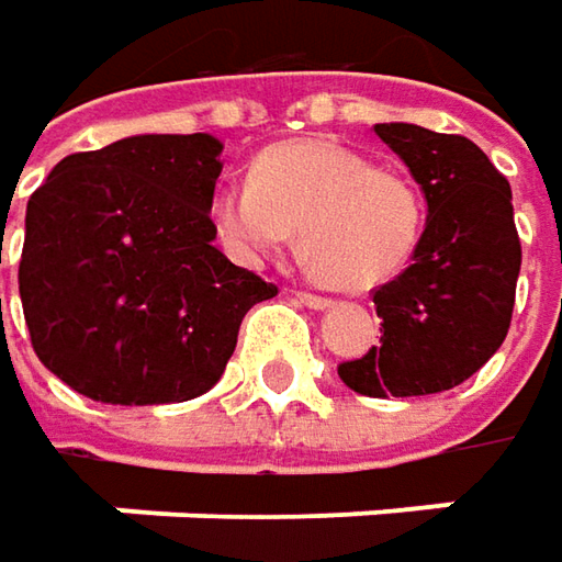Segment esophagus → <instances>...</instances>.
<instances>
[{
    "instance_id": "esophagus-1",
    "label": "esophagus",
    "mask_w": 562,
    "mask_h": 562,
    "mask_svg": "<svg viewBox=\"0 0 562 562\" xmlns=\"http://www.w3.org/2000/svg\"><path fill=\"white\" fill-rule=\"evenodd\" d=\"M295 299H299L305 307H311V311H327V307L333 305L329 299H324V295H314V292H299Z\"/></svg>"
}]
</instances>
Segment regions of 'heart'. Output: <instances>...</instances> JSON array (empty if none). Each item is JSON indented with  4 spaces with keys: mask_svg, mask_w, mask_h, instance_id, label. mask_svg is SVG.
<instances>
[{
    "mask_svg": "<svg viewBox=\"0 0 562 562\" xmlns=\"http://www.w3.org/2000/svg\"><path fill=\"white\" fill-rule=\"evenodd\" d=\"M425 213L415 179L327 137L270 144L257 154L255 179L223 182L210 204L241 263L273 255L299 229L307 270L346 292L393 280L422 241Z\"/></svg>",
    "mask_w": 562,
    "mask_h": 562,
    "instance_id": "b5f03b06",
    "label": "heart"
}]
</instances>
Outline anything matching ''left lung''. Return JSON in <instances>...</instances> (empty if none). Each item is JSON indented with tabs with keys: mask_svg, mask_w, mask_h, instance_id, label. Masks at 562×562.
<instances>
[{
	"mask_svg": "<svg viewBox=\"0 0 562 562\" xmlns=\"http://www.w3.org/2000/svg\"><path fill=\"white\" fill-rule=\"evenodd\" d=\"M427 204L412 267L374 292L380 349L339 364L361 396H427L469 380L506 339L522 248L513 191L487 154L462 135L408 122L374 125Z\"/></svg>",
	"mask_w": 562,
	"mask_h": 562,
	"instance_id": "8db88e82",
	"label": "left lung"
}]
</instances>
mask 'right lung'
<instances>
[{"instance_id": "1", "label": "right lung", "mask_w": 562, "mask_h": 562, "mask_svg": "<svg viewBox=\"0 0 562 562\" xmlns=\"http://www.w3.org/2000/svg\"><path fill=\"white\" fill-rule=\"evenodd\" d=\"M213 135L71 154L27 201L18 289L37 358L87 400L184 403L223 378L241 317L277 295L213 238Z\"/></svg>"}]
</instances>
